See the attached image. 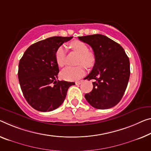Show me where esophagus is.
I'll list each match as a JSON object with an SVG mask.
<instances>
[{
  "mask_svg": "<svg viewBox=\"0 0 151 151\" xmlns=\"http://www.w3.org/2000/svg\"><path fill=\"white\" fill-rule=\"evenodd\" d=\"M83 82V80H79V81H76V85H79L80 83H82Z\"/></svg>",
  "mask_w": 151,
  "mask_h": 151,
  "instance_id": "obj_1",
  "label": "esophagus"
}]
</instances>
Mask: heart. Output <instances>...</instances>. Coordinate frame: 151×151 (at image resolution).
Here are the masks:
<instances>
[{
	"label": "heart",
	"instance_id": "b5f03b06",
	"mask_svg": "<svg viewBox=\"0 0 151 151\" xmlns=\"http://www.w3.org/2000/svg\"><path fill=\"white\" fill-rule=\"evenodd\" d=\"M70 46L74 51L80 55L78 64L81 65L77 67H68L61 71V76L64 80H76L84 75L86 68H91L94 65L96 57L94 52L89 51L88 47L84 42L80 40H75L70 43ZM56 61L59 67H63L65 65V47L61 46L58 48L56 52Z\"/></svg>",
	"mask_w": 151,
	"mask_h": 151
}]
</instances>
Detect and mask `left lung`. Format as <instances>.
<instances>
[{
	"instance_id": "8db88e82",
	"label": "left lung",
	"mask_w": 151,
	"mask_h": 151,
	"mask_svg": "<svg viewBox=\"0 0 151 151\" xmlns=\"http://www.w3.org/2000/svg\"><path fill=\"white\" fill-rule=\"evenodd\" d=\"M91 46L96 57L91 72L85 79L95 80L93 89L85 94L90 105L107 109L121 101L128 83L129 60L122 46L102 34L79 36Z\"/></svg>"
}]
</instances>
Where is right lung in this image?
I'll use <instances>...</instances> for the list:
<instances>
[{"instance_id": "1", "label": "right lung", "mask_w": 151, "mask_h": 151, "mask_svg": "<svg viewBox=\"0 0 151 151\" xmlns=\"http://www.w3.org/2000/svg\"><path fill=\"white\" fill-rule=\"evenodd\" d=\"M73 36H54L33 44L20 59L18 78L23 94L34 109L46 112L62 105L74 82L57 80L58 48Z\"/></svg>"}]
</instances>
